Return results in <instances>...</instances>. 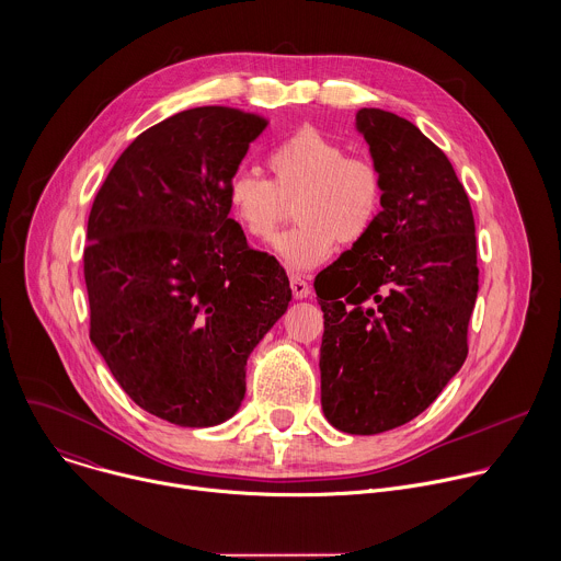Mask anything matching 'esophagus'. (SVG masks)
Here are the masks:
<instances>
[{"label":"esophagus","instance_id":"1","mask_svg":"<svg viewBox=\"0 0 561 561\" xmlns=\"http://www.w3.org/2000/svg\"><path fill=\"white\" fill-rule=\"evenodd\" d=\"M290 290L297 299H306L310 295V284L299 275H290Z\"/></svg>","mask_w":561,"mask_h":561}]
</instances>
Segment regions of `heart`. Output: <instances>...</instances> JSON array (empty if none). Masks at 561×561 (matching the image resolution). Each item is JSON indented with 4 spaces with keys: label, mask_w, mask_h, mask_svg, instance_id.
<instances>
[{
    "label": "heart",
    "mask_w": 561,
    "mask_h": 561,
    "mask_svg": "<svg viewBox=\"0 0 561 561\" xmlns=\"http://www.w3.org/2000/svg\"><path fill=\"white\" fill-rule=\"evenodd\" d=\"M266 164L271 180L253 169H236L225 196L240 229L255 242L271 240L297 201L299 225L275 244L290 271H310L339 242L358 244L375 229L383 207L381 173L371 160L347 156L343 142L304 127L275 145Z\"/></svg>",
    "instance_id": "1"
}]
</instances>
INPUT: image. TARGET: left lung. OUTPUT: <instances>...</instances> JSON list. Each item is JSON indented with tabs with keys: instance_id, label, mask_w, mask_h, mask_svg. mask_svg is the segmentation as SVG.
<instances>
[{
	"instance_id": "1",
	"label": "left lung",
	"mask_w": 561,
	"mask_h": 561,
	"mask_svg": "<svg viewBox=\"0 0 561 561\" xmlns=\"http://www.w3.org/2000/svg\"><path fill=\"white\" fill-rule=\"evenodd\" d=\"M356 129L381 173L383 211L314 290L323 414L369 436L416 419L462 367L478 257L471 205L443 149L377 107L356 112Z\"/></svg>"
}]
</instances>
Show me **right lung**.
<instances>
[{"instance_id":"obj_1","label":"right lung","mask_w":561,"mask_h":561,"mask_svg":"<svg viewBox=\"0 0 561 561\" xmlns=\"http://www.w3.org/2000/svg\"><path fill=\"white\" fill-rule=\"evenodd\" d=\"M266 125L222 105L160 121L118 156L88 218L90 339L138 408L180 427L238 412L247 358L293 295L225 196Z\"/></svg>"}]
</instances>
